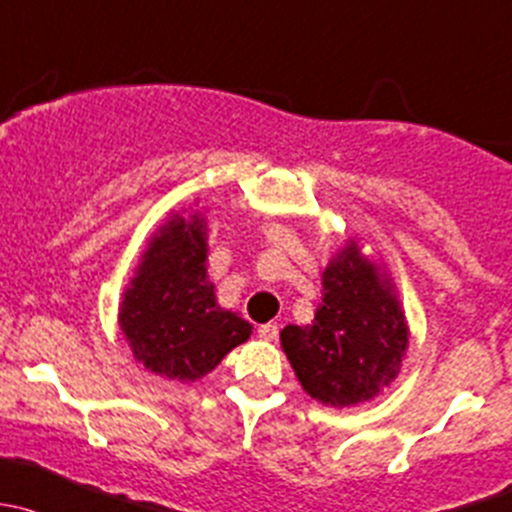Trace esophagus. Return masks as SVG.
<instances>
[{"mask_svg":"<svg viewBox=\"0 0 512 512\" xmlns=\"http://www.w3.org/2000/svg\"><path fill=\"white\" fill-rule=\"evenodd\" d=\"M258 337H261V340H266V342H273L278 337V325L276 323L261 325V328H258Z\"/></svg>","mask_w":512,"mask_h":512,"instance_id":"obj_1","label":"esophagus"}]
</instances>
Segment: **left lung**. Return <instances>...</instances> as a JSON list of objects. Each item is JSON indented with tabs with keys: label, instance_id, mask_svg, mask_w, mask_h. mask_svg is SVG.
Returning a JSON list of instances; mask_svg holds the SVG:
<instances>
[{
	"label": "left lung",
	"instance_id": "left-lung-1",
	"mask_svg": "<svg viewBox=\"0 0 512 512\" xmlns=\"http://www.w3.org/2000/svg\"><path fill=\"white\" fill-rule=\"evenodd\" d=\"M281 345L300 387L325 407L370 402L397 379L409 347L407 318L384 268L355 239L323 271L313 323L286 325Z\"/></svg>",
	"mask_w": 512,
	"mask_h": 512
}]
</instances>
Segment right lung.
Returning <instances> with one entry per match:
<instances>
[{"label": "right lung", "instance_id": "obj_1", "mask_svg": "<svg viewBox=\"0 0 512 512\" xmlns=\"http://www.w3.org/2000/svg\"><path fill=\"white\" fill-rule=\"evenodd\" d=\"M207 209L172 214L152 234L120 303L118 323L145 370L179 382L209 374L251 337L207 281Z\"/></svg>", "mask_w": 512, "mask_h": 512}]
</instances>
